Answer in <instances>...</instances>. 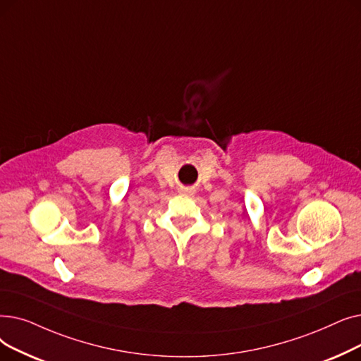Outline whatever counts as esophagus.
<instances>
[{"mask_svg":"<svg viewBox=\"0 0 361 361\" xmlns=\"http://www.w3.org/2000/svg\"><path fill=\"white\" fill-rule=\"evenodd\" d=\"M183 192H186V194H188V192H191V191H190V190H185Z\"/></svg>","mask_w":361,"mask_h":361,"instance_id":"1","label":"esophagus"}]
</instances>
